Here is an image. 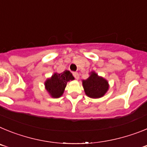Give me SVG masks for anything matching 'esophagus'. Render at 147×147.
<instances>
[{"mask_svg":"<svg viewBox=\"0 0 147 147\" xmlns=\"http://www.w3.org/2000/svg\"><path fill=\"white\" fill-rule=\"evenodd\" d=\"M73 75L74 76V78L76 80H79V78H80V74H78L77 72H74L73 73Z\"/></svg>","mask_w":147,"mask_h":147,"instance_id":"obj_1","label":"esophagus"}]
</instances>
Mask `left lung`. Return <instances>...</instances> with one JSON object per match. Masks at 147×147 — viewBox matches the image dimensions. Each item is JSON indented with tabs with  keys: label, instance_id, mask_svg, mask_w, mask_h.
Here are the masks:
<instances>
[{
	"label": "left lung",
	"instance_id": "left-lung-1",
	"mask_svg": "<svg viewBox=\"0 0 147 147\" xmlns=\"http://www.w3.org/2000/svg\"><path fill=\"white\" fill-rule=\"evenodd\" d=\"M82 85L87 96L93 98L103 96L109 88L107 80L94 72H92L87 80H83Z\"/></svg>",
	"mask_w": 147,
	"mask_h": 147
}]
</instances>
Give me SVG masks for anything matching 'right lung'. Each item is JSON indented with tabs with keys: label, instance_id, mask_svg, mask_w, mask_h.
Here are the masks:
<instances>
[{
	"label": "right lung",
	"instance_id": "right-lung-1",
	"mask_svg": "<svg viewBox=\"0 0 147 147\" xmlns=\"http://www.w3.org/2000/svg\"><path fill=\"white\" fill-rule=\"evenodd\" d=\"M74 77L69 71H65L62 74H54L51 79L45 82V88L53 98H59L62 95L67 82L74 80Z\"/></svg>",
	"mask_w": 147,
	"mask_h": 147
}]
</instances>
